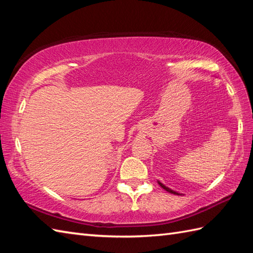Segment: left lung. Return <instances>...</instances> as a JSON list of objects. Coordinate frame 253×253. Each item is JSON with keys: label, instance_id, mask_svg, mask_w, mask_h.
<instances>
[{"label": "left lung", "instance_id": "left-lung-1", "mask_svg": "<svg viewBox=\"0 0 253 253\" xmlns=\"http://www.w3.org/2000/svg\"><path fill=\"white\" fill-rule=\"evenodd\" d=\"M159 182V185L163 188V189H165L166 191H169V193H174V195H178V196H180V193H178V192H176V191H173L171 189H169V188H168L166 186H164L162 182H160V181H158Z\"/></svg>", "mask_w": 253, "mask_h": 253}]
</instances>
